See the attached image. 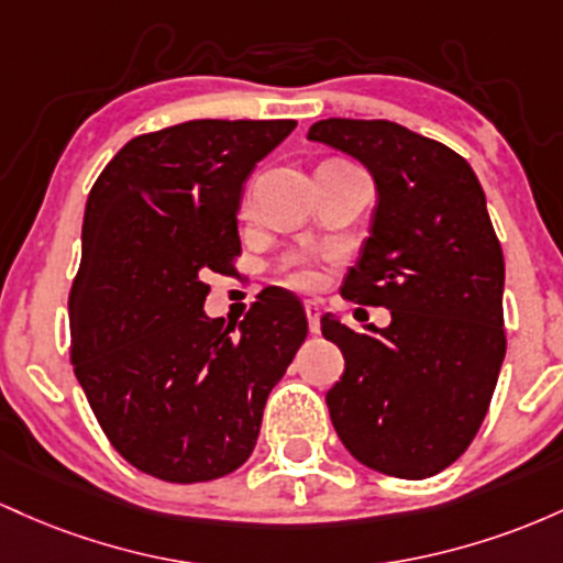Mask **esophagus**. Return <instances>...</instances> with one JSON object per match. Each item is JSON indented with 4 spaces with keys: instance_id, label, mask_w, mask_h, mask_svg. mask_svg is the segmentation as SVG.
Segmentation results:
<instances>
[{
    "instance_id": "34e87169",
    "label": "esophagus",
    "mask_w": 563,
    "mask_h": 563,
    "mask_svg": "<svg viewBox=\"0 0 563 563\" xmlns=\"http://www.w3.org/2000/svg\"><path fill=\"white\" fill-rule=\"evenodd\" d=\"M306 316H308V327H311V332L316 334L319 332V319H321V308H319V302H313V300H306Z\"/></svg>"
}]
</instances>
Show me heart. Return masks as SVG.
Listing matches in <instances>:
<instances>
[{"instance_id": "b5f03b06", "label": "heart", "mask_w": 563, "mask_h": 563, "mask_svg": "<svg viewBox=\"0 0 563 563\" xmlns=\"http://www.w3.org/2000/svg\"><path fill=\"white\" fill-rule=\"evenodd\" d=\"M292 282L298 284V287H311V284L316 282V276L311 274V271L300 268V271H295V274H292Z\"/></svg>"}]
</instances>
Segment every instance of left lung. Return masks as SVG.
<instances>
[{
    "label": "left lung",
    "instance_id": "left-lung-1",
    "mask_svg": "<svg viewBox=\"0 0 563 563\" xmlns=\"http://www.w3.org/2000/svg\"><path fill=\"white\" fill-rule=\"evenodd\" d=\"M308 141L369 169V239L343 298L383 306L390 324L353 332L321 316L345 358L327 390L340 441L366 468L428 478L478 433L505 358V263L471 164L444 143L385 119H321Z\"/></svg>",
    "mask_w": 563,
    "mask_h": 563
}]
</instances>
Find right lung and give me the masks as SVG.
<instances>
[{
    "instance_id": "obj_1",
    "label": "right lung",
    "mask_w": 563,
    "mask_h": 563,
    "mask_svg": "<svg viewBox=\"0 0 563 563\" xmlns=\"http://www.w3.org/2000/svg\"><path fill=\"white\" fill-rule=\"evenodd\" d=\"M292 119H194L137 135L95 180L68 295L74 375L113 450L148 476L212 482L247 463L263 407L308 334L265 289L239 327L205 313L242 252L236 212Z\"/></svg>"
}]
</instances>
